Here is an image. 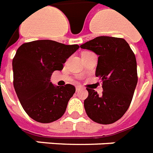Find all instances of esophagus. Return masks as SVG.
I'll return each mask as SVG.
<instances>
[{
	"instance_id": "34e87169",
	"label": "esophagus",
	"mask_w": 153,
	"mask_h": 153,
	"mask_svg": "<svg viewBox=\"0 0 153 153\" xmlns=\"http://www.w3.org/2000/svg\"><path fill=\"white\" fill-rule=\"evenodd\" d=\"M82 88H83V87L80 86V85H76V91H80V90H81Z\"/></svg>"
}]
</instances>
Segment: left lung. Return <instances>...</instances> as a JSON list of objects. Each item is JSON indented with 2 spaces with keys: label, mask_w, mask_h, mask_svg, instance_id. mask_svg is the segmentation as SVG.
<instances>
[{
  "label": "left lung",
  "mask_w": 153,
  "mask_h": 153,
  "mask_svg": "<svg viewBox=\"0 0 153 153\" xmlns=\"http://www.w3.org/2000/svg\"><path fill=\"white\" fill-rule=\"evenodd\" d=\"M80 48L99 55L96 76L102 79V95L87 88L84 106L91 120L107 125L120 119L129 108L137 84L135 54L124 39L99 36Z\"/></svg>",
  "instance_id": "obj_1"
}]
</instances>
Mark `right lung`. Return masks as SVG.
I'll return each instance as SVG.
<instances>
[{
  "instance_id": "obj_1",
  "label": "right lung",
  "mask_w": 153,
  "mask_h": 153,
  "mask_svg": "<svg viewBox=\"0 0 153 153\" xmlns=\"http://www.w3.org/2000/svg\"><path fill=\"white\" fill-rule=\"evenodd\" d=\"M79 47L43 39L25 42L17 50L13 60L15 91L25 112L38 123H52L64 114L75 87L53 86L51 76L62 70Z\"/></svg>"
}]
</instances>
